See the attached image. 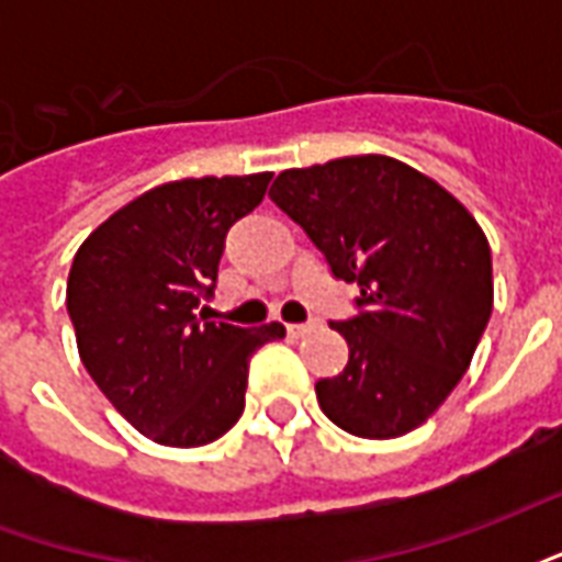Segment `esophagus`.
<instances>
[{
	"label": "esophagus",
	"mask_w": 562,
	"mask_h": 562,
	"mask_svg": "<svg viewBox=\"0 0 562 562\" xmlns=\"http://www.w3.org/2000/svg\"><path fill=\"white\" fill-rule=\"evenodd\" d=\"M285 330H289L292 337H304V334H310V330H313V325H306V322H304V325H289Z\"/></svg>",
	"instance_id": "34e87169"
}]
</instances>
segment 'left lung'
<instances>
[{"mask_svg":"<svg viewBox=\"0 0 562 562\" xmlns=\"http://www.w3.org/2000/svg\"><path fill=\"white\" fill-rule=\"evenodd\" d=\"M328 258L358 282L340 376L318 379L322 413L346 434L394 439L422 427L467 373L494 310L491 246L458 198L391 156L289 168L270 186Z\"/></svg>","mask_w":562,"mask_h":562,"instance_id":"obj_1","label":"left lung"}]
</instances>
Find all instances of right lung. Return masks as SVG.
<instances>
[{"instance_id":"right-lung-1","label":"right lung","mask_w":562,"mask_h":562,"mask_svg":"<svg viewBox=\"0 0 562 562\" xmlns=\"http://www.w3.org/2000/svg\"><path fill=\"white\" fill-rule=\"evenodd\" d=\"M273 173L186 177L149 189L80 244L66 306L80 361L135 430L207 446L244 415L249 358L285 328L201 322L225 234L261 204Z\"/></svg>"}]
</instances>
